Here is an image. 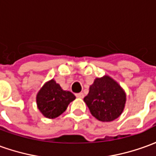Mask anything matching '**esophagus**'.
<instances>
[{
    "label": "esophagus",
    "mask_w": 156,
    "mask_h": 156,
    "mask_svg": "<svg viewBox=\"0 0 156 156\" xmlns=\"http://www.w3.org/2000/svg\"><path fill=\"white\" fill-rule=\"evenodd\" d=\"M83 96H84V94L83 93H78V94H76V97L77 98H83Z\"/></svg>",
    "instance_id": "obj_1"
}]
</instances>
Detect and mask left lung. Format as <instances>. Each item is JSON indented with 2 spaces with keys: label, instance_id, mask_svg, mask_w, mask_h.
<instances>
[{
  "label": "left lung",
  "instance_id": "obj_1",
  "mask_svg": "<svg viewBox=\"0 0 156 156\" xmlns=\"http://www.w3.org/2000/svg\"><path fill=\"white\" fill-rule=\"evenodd\" d=\"M90 113L101 122H112L123 112L127 101L126 92L108 75L96 78L83 98Z\"/></svg>",
  "mask_w": 156,
  "mask_h": 156
}]
</instances>
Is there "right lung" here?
I'll use <instances>...</instances> for the list:
<instances>
[{
	"instance_id": "add662e5",
	"label": "right lung",
	"mask_w": 156,
	"mask_h": 156,
	"mask_svg": "<svg viewBox=\"0 0 156 156\" xmlns=\"http://www.w3.org/2000/svg\"><path fill=\"white\" fill-rule=\"evenodd\" d=\"M75 99L73 94L63 90L59 83L52 78L46 82L37 93L36 104L44 117L54 119L62 115Z\"/></svg>"
}]
</instances>
